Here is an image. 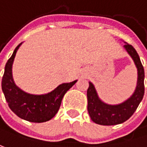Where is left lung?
Masks as SVG:
<instances>
[{
    "label": "left lung",
    "mask_w": 147,
    "mask_h": 147,
    "mask_svg": "<svg viewBox=\"0 0 147 147\" xmlns=\"http://www.w3.org/2000/svg\"><path fill=\"white\" fill-rule=\"evenodd\" d=\"M124 48L133 59L137 68L136 87L132 95L125 101L119 105H109L100 100L94 84L89 82L87 90L88 112L91 120L98 125H114L126 121L134 114L143 99L145 72L140 57L136 49L130 44L125 42Z\"/></svg>",
    "instance_id": "left-lung-1"
}]
</instances>
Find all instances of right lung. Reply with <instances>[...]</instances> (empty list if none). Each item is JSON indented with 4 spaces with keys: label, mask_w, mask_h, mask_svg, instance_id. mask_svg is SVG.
Returning a JSON list of instances; mask_svg holds the SVG:
<instances>
[{
    "label": "right lung",
    "mask_w": 147,
    "mask_h": 147,
    "mask_svg": "<svg viewBox=\"0 0 147 147\" xmlns=\"http://www.w3.org/2000/svg\"><path fill=\"white\" fill-rule=\"evenodd\" d=\"M22 43L15 48L11 57L5 64L1 81L2 91L8 106L18 117L34 123L46 122L55 116L60 108L64 94L77 80L63 83L45 94H32L23 91L16 86L12 76L13 62L16 52Z\"/></svg>",
    "instance_id": "right-lung-1"
}]
</instances>
